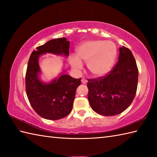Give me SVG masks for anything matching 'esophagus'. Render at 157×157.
<instances>
[{"label": "esophagus", "mask_w": 157, "mask_h": 157, "mask_svg": "<svg viewBox=\"0 0 157 157\" xmlns=\"http://www.w3.org/2000/svg\"><path fill=\"white\" fill-rule=\"evenodd\" d=\"M82 84H87V82H88V81H87V79H86L85 78H83L82 79Z\"/></svg>", "instance_id": "obj_1"}]
</instances>
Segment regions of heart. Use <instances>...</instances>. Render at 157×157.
<instances>
[{"label": "heart", "mask_w": 157, "mask_h": 157, "mask_svg": "<svg viewBox=\"0 0 157 157\" xmlns=\"http://www.w3.org/2000/svg\"><path fill=\"white\" fill-rule=\"evenodd\" d=\"M76 52L77 58H70L73 69H81V62H84L92 75L101 77L111 70L116 59L117 47L111 41L90 40L79 46Z\"/></svg>", "instance_id": "heart-1"}]
</instances>
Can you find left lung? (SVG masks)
Here are the masks:
<instances>
[{"label":"left lung","instance_id":"left-lung-1","mask_svg":"<svg viewBox=\"0 0 157 157\" xmlns=\"http://www.w3.org/2000/svg\"><path fill=\"white\" fill-rule=\"evenodd\" d=\"M138 80L136 60L132 51L123 46L117 63L107 75L88 79V99L93 111L104 116L124 111L135 97Z\"/></svg>","mask_w":157,"mask_h":157}]
</instances>
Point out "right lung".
<instances>
[{"label":"right lung","instance_id":"add662e5","mask_svg":"<svg viewBox=\"0 0 157 157\" xmlns=\"http://www.w3.org/2000/svg\"><path fill=\"white\" fill-rule=\"evenodd\" d=\"M69 43L65 38L51 40L36 48L29 59L25 74L26 94L32 108L46 119H60L71 113L81 78H73L63 71L51 82H42L38 77L41 73L38 59L46 53L68 56Z\"/></svg>","mask_w":157,"mask_h":157}]
</instances>
